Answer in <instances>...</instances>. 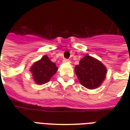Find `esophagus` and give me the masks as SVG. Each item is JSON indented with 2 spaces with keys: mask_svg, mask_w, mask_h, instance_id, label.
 Here are the masks:
<instances>
[{
  "mask_svg": "<svg viewBox=\"0 0 130 130\" xmlns=\"http://www.w3.org/2000/svg\"><path fill=\"white\" fill-rule=\"evenodd\" d=\"M63 62L64 63H70V61H69V59H64L63 61Z\"/></svg>",
  "mask_w": 130,
  "mask_h": 130,
  "instance_id": "esophagus-1",
  "label": "esophagus"
}]
</instances>
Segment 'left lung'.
<instances>
[{
    "label": "left lung",
    "instance_id": "1",
    "mask_svg": "<svg viewBox=\"0 0 130 130\" xmlns=\"http://www.w3.org/2000/svg\"><path fill=\"white\" fill-rule=\"evenodd\" d=\"M75 73L82 85L90 90L102 84L107 75V67L101 61L86 55L75 66Z\"/></svg>",
    "mask_w": 130,
    "mask_h": 130
}]
</instances>
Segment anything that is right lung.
<instances>
[{
  "label": "right lung",
  "instance_id": "right-lung-1",
  "mask_svg": "<svg viewBox=\"0 0 130 130\" xmlns=\"http://www.w3.org/2000/svg\"><path fill=\"white\" fill-rule=\"evenodd\" d=\"M58 70L56 64L49 59L47 55H44L41 59L31 66L29 71L31 73L34 81L38 85H42L50 79Z\"/></svg>",
  "mask_w": 130,
  "mask_h": 130
}]
</instances>
